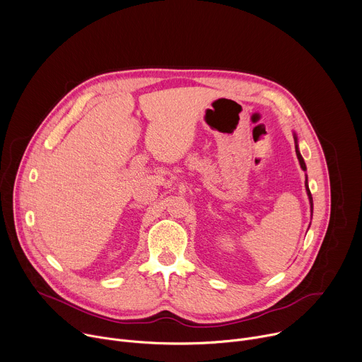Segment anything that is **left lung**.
I'll list each match as a JSON object with an SVG mask.
<instances>
[{
	"label": "left lung",
	"instance_id": "left-lung-1",
	"mask_svg": "<svg viewBox=\"0 0 362 362\" xmlns=\"http://www.w3.org/2000/svg\"><path fill=\"white\" fill-rule=\"evenodd\" d=\"M296 154H298V158H299V161H300V166H302V169H303V170H306L305 160H303V157L300 156V153H299V150H298V146H296ZM306 190H308V196H309V201H310V208L313 209V199H312V194H310V190H309V186H308V179H306Z\"/></svg>",
	"mask_w": 362,
	"mask_h": 362
}]
</instances>
